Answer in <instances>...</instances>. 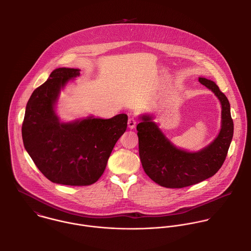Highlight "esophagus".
Masks as SVG:
<instances>
[{"instance_id": "obj_1", "label": "esophagus", "mask_w": 251, "mask_h": 251, "mask_svg": "<svg viewBox=\"0 0 251 251\" xmlns=\"http://www.w3.org/2000/svg\"><path fill=\"white\" fill-rule=\"evenodd\" d=\"M136 124H137V121L134 119V118H129L128 119V122H127V126L130 129H133L135 126H136Z\"/></svg>"}]
</instances>
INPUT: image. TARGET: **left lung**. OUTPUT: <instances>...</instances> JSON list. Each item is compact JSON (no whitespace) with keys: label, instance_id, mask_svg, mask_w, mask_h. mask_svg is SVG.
I'll use <instances>...</instances> for the list:
<instances>
[{"label":"left lung","instance_id":"1","mask_svg":"<svg viewBox=\"0 0 251 251\" xmlns=\"http://www.w3.org/2000/svg\"><path fill=\"white\" fill-rule=\"evenodd\" d=\"M221 103V129L214 142L195 152L178 149L171 143L151 116L140 117L137 125L139 155L145 173L154 182L168 188H182L213 177L222 166L233 138L234 124L230 103L214 81L199 78Z\"/></svg>","mask_w":251,"mask_h":251}]
</instances>
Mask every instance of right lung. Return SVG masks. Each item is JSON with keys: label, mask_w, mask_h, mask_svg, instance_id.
Masks as SVG:
<instances>
[{"label": "right lung", "mask_w": 251, "mask_h": 251, "mask_svg": "<svg viewBox=\"0 0 251 251\" xmlns=\"http://www.w3.org/2000/svg\"><path fill=\"white\" fill-rule=\"evenodd\" d=\"M77 69L60 68L33 92L25 111L22 138L38 170L49 180L90 185L103 174L108 158L127 126V115L111 119L88 117L61 123L55 104L61 90L77 76Z\"/></svg>", "instance_id": "add662e5"}]
</instances>
